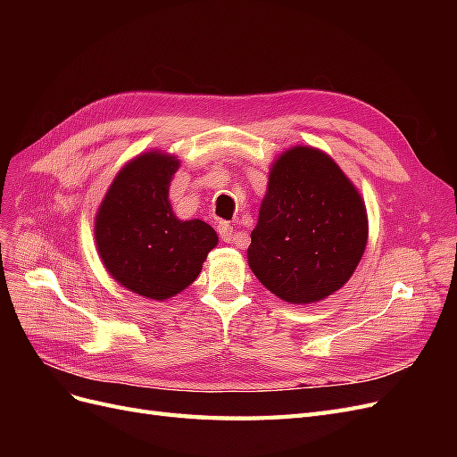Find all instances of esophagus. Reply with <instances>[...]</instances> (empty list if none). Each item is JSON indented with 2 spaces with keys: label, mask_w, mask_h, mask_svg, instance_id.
Returning a JSON list of instances; mask_svg holds the SVG:
<instances>
[{
  "label": "esophagus",
  "mask_w": 457,
  "mask_h": 457,
  "mask_svg": "<svg viewBox=\"0 0 457 457\" xmlns=\"http://www.w3.org/2000/svg\"><path fill=\"white\" fill-rule=\"evenodd\" d=\"M217 232L223 242H227V244L234 242V228H232V225L225 223V220H220V223L217 225Z\"/></svg>",
  "instance_id": "esophagus-1"
}]
</instances>
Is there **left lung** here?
I'll list each match as a JSON object with an SVG mask.
<instances>
[{"label": "left lung", "mask_w": 457, "mask_h": 457, "mask_svg": "<svg viewBox=\"0 0 457 457\" xmlns=\"http://www.w3.org/2000/svg\"><path fill=\"white\" fill-rule=\"evenodd\" d=\"M368 240L364 202L324 152L295 146L276 160L247 261L287 303L320 301L347 282Z\"/></svg>", "instance_id": "left-lung-1"}]
</instances>
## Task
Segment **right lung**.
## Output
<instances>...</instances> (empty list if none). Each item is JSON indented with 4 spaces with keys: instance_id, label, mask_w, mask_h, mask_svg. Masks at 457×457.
<instances>
[{
    "instance_id": "1",
    "label": "right lung",
    "mask_w": 457,
    "mask_h": 457,
    "mask_svg": "<svg viewBox=\"0 0 457 457\" xmlns=\"http://www.w3.org/2000/svg\"><path fill=\"white\" fill-rule=\"evenodd\" d=\"M179 162L146 152L110 185L95 220L106 270L123 287L163 301L198 278L217 245L215 230L200 219L179 220L168 200Z\"/></svg>"
}]
</instances>
